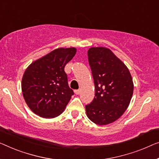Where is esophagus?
<instances>
[{"instance_id":"1","label":"esophagus","mask_w":159,"mask_h":159,"mask_svg":"<svg viewBox=\"0 0 159 159\" xmlns=\"http://www.w3.org/2000/svg\"><path fill=\"white\" fill-rule=\"evenodd\" d=\"M80 90L79 89V90H75V91H74V93H75V94H76V95H79V93H80Z\"/></svg>"}]
</instances>
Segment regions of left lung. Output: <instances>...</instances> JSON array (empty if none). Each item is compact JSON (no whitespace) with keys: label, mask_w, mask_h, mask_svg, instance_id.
<instances>
[{"label":"left lung","mask_w":159,"mask_h":159,"mask_svg":"<svg viewBox=\"0 0 159 159\" xmlns=\"http://www.w3.org/2000/svg\"><path fill=\"white\" fill-rule=\"evenodd\" d=\"M96 93L86 106L88 118L99 125L116 120L127 109L134 84L129 69L110 49L93 47L88 51Z\"/></svg>","instance_id":"left-lung-1"}]
</instances>
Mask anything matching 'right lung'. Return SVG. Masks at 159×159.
Masks as SVG:
<instances>
[{
  "mask_svg": "<svg viewBox=\"0 0 159 159\" xmlns=\"http://www.w3.org/2000/svg\"><path fill=\"white\" fill-rule=\"evenodd\" d=\"M76 53L59 48L32 63L22 79L23 96L33 112L52 118L62 113L74 93L68 84L64 67Z\"/></svg>",
  "mask_w": 159,
  "mask_h": 159,
  "instance_id": "1",
  "label": "right lung"
}]
</instances>
